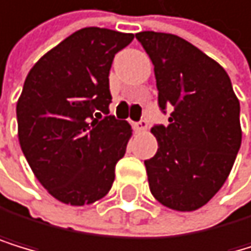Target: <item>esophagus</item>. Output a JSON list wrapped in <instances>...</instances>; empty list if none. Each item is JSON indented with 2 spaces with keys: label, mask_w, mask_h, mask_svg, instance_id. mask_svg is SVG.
I'll list each match as a JSON object with an SVG mask.
<instances>
[{
  "label": "esophagus",
  "mask_w": 251,
  "mask_h": 251,
  "mask_svg": "<svg viewBox=\"0 0 251 251\" xmlns=\"http://www.w3.org/2000/svg\"><path fill=\"white\" fill-rule=\"evenodd\" d=\"M133 128H135L136 132H140V133L146 132V130H147V121L141 119L140 123H135V124H133Z\"/></svg>",
  "instance_id": "1"
}]
</instances>
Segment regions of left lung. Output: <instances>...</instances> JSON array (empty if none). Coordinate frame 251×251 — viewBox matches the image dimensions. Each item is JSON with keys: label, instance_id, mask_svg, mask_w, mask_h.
I'll use <instances>...</instances> for the list:
<instances>
[{"label": "left lung", "instance_id": "left-lung-1", "mask_svg": "<svg viewBox=\"0 0 251 251\" xmlns=\"http://www.w3.org/2000/svg\"><path fill=\"white\" fill-rule=\"evenodd\" d=\"M153 63L169 124L152 127L158 151L146 160L152 196L174 211H196L224 186L242 141L239 99L226 71L174 34H136Z\"/></svg>", "mask_w": 251, "mask_h": 251}]
</instances>
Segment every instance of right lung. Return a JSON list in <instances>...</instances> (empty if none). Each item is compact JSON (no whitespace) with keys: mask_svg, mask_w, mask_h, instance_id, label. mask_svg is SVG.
<instances>
[{"mask_svg":"<svg viewBox=\"0 0 251 251\" xmlns=\"http://www.w3.org/2000/svg\"><path fill=\"white\" fill-rule=\"evenodd\" d=\"M133 40L105 27H83L48 51L17 102L18 141L35 178L59 202L91 205L105 197L132 136L110 113L108 74Z\"/></svg>","mask_w":251,"mask_h":251,"instance_id":"right-lung-1","label":"right lung"}]
</instances>
